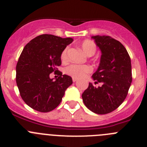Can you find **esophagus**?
<instances>
[{"label":"esophagus","instance_id":"esophagus-1","mask_svg":"<svg viewBox=\"0 0 147 147\" xmlns=\"http://www.w3.org/2000/svg\"><path fill=\"white\" fill-rule=\"evenodd\" d=\"M72 81H73V82H77V81H78V79H77V78H72Z\"/></svg>","mask_w":147,"mask_h":147}]
</instances>
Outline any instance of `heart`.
<instances>
[{"instance_id":"1","label":"heart","mask_w":147,"mask_h":147,"mask_svg":"<svg viewBox=\"0 0 147 147\" xmlns=\"http://www.w3.org/2000/svg\"><path fill=\"white\" fill-rule=\"evenodd\" d=\"M82 51L88 56H92L97 51V45L91 40H85L80 43ZM68 48L66 47L61 54V59L65 60L67 57ZM92 69L90 65L72 64L65 68V73L75 78H82L92 72Z\"/></svg>"}]
</instances>
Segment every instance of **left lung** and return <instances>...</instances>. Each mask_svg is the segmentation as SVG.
<instances>
[{
    "label": "left lung",
    "instance_id": "1",
    "mask_svg": "<svg viewBox=\"0 0 147 147\" xmlns=\"http://www.w3.org/2000/svg\"><path fill=\"white\" fill-rule=\"evenodd\" d=\"M94 39L102 52L97 70L92 75L95 87L89 83L82 93V100L92 112L98 115L110 113L118 108L128 94L132 81L131 59L124 46L117 40L105 35Z\"/></svg>",
    "mask_w": 147,
    "mask_h": 147
}]
</instances>
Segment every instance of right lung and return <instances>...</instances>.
I'll list each match as a JSON object with an SVG mask.
<instances>
[{
	"label": "right lung",
	"instance_id": "right-lung-1",
	"mask_svg": "<svg viewBox=\"0 0 147 147\" xmlns=\"http://www.w3.org/2000/svg\"><path fill=\"white\" fill-rule=\"evenodd\" d=\"M71 38L49 34L36 37L25 46L16 65V83L23 101L35 110L48 112L62 101L65 92L72 84V78L58 71L61 54ZM58 71L55 81L49 74Z\"/></svg>",
	"mask_w": 147,
	"mask_h": 147
}]
</instances>
